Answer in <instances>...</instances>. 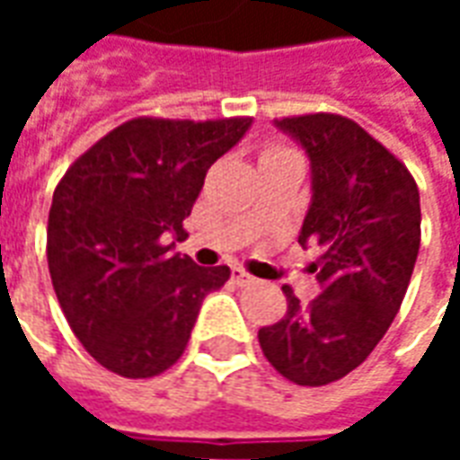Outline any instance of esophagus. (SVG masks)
Segmentation results:
<instances>
[{
	"mask_svg": "<svg viewBox=\"0 0 460 460\" xmlns=\"http://www.w3.org/2000/svg\"><path fill=\"white\" fill-rule=\"evenodd\" d=\"M231 279L236 280L239 286H249V283H253V276L251 273H246L243 269H234L231 270Z\"/></svg>",
	"mask_w": 460,
	"mask_h": 460,
	"instance_id": "esophagus-1",
	"label": "esophagus"
}]
</instances>
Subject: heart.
<instances>
[{
	"label": "heart",
	"instance_id": "b5f03b06",
	"mask_svg": "<svg viewBox=\"0 0 460 460\" xmlns=\"http://www.w3.org/2000/svg\"><path fill=\"white\" fill-rule=\"evenodd\" d=\"M283 152H290V150H286V147H270L266 155H283Z\"/></svg>",
	"mask_w": 460,
	"mask_h": 460
}]
</instances>
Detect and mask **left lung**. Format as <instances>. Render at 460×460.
<instances>
[{
    "label": "left lung",
    "mask_w": 460,
    "mask_h": 460,
    "mask_svg": "<svg viewBox=\"0 0 460 460\" xmlns=\"http://www.w3.org/2000/svg\"><path fill=\"white\" fill-rule=\"evenodd\" d=\"M276 125L310 157L313 201L298 241L323 249L310 263L320 296L300 303L283 286L288 310L259 342L286 379L323 386L362 365L399 313L421 243L419 190L404 162L345 115Z\"/></svg>",
    "instance_id": "obj_1"
}]
</instances>
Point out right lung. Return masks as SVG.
Instances as JSON below:
<instances>
[{
  "label": "right lung",
  "mask_w": 460,
  "mask_h": 460,
  "mask_svg": "<svg viewBox=\"0 0 460 460\" xmlns=\"http://www.w3.org/2000/svg\"><path fill=\"white\" fill-rule=\"evenodd\" d=\"M251 118H132L95 142L56 184L46 259L68 325L98 365L128 379L170 369L201 300L229 266L170 256L204 177Z\"/></svg>",
  "instance_id": "1"
}]
</instances>
